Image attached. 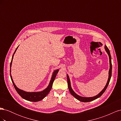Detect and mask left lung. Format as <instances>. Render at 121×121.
I'll return each instance as SVG.
<instances>
[{"label":"left lung","instance_id":"obj_1","mask_svg":"<svg viewBox=\"0 0 121 121\" xmlns=\"http://www.w3.org/2000/svg\"><path fill=\"white\" fill-rule=\"evenodd\" d=\"M105 49L106 50V52L108 53V56H109V73H108V82L107 84H106L105 86L104 87V89L102 90L101 92L99 93L97 95L95 96L94 97H81L79 96L76 93H75L74 92V91L73 90V89H72L71 86V83H70V80H69V77L68 76V75H67V81H68V88L69 92H70L71 94L72 95L75 97L76 99H77L78 100H79V101H81L82 102H90L92 100H94L98 98V97H100L102 94H103L104 91H105V90L107 89V87L108 85L109 81H110V80L111 78V76H112V61H111V54H110V52H109V50L108 49V47L105 45Z\"/></svg>","mask_w":121,"mask_h":121}]
</instances>
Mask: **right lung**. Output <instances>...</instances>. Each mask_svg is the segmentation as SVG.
<instances>
[{"mask_svg":"<svg viewBox=\"0 0 121 121\" xmlns=\"http://www.w3.org/2000/svg\"><path fill=\"white\" fill-rule=\"evenodd\" d=\"M17 47L16 48L15 52H14V53L13 54V56H12V60H11L10 65V76L11 80H12V81L13 82V84L14 88H15V89L16 90L17 93L19 94L24 99H26V100H28V101H33V102H36V101H39L41 100L50 92V91L51 89H52V84H53V83L54 81V79L56 77V76L57 74L58 71H59V69H57V70H56V71H54L53 72L52 76V79H51L50 82L49 83L48 86L45 89H44L42 91H41V92H26V91H24L22 90H21V89H19L16 86L15 84H14V83L13 81V80L12 79V76H11V73H10V72H11V67H12V61H13V55H14V53L16 52V50L17 48Z\"/></svg>","mask_w":121,"mask_h":121,"instance_id":"1","label":"right lung"}]
</instances>
